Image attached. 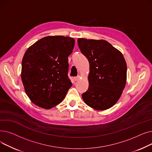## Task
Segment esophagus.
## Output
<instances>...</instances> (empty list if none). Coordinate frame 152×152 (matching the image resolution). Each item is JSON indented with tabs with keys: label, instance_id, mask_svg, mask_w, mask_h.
<instances>
[{
	"label": "esophagus",
	"instance_id": "34e87169",
	"mask_svg": "<svg viewBox=\"0 0 152 152\" xmlns=\"http://www.w3.org/2000/svg\"><path fill=\"white\" fill-rule=\"evenodd\" d=\"M79 78H80V76H78L75 77H74V79H75V81H77L79 80Z\"/></svg>",
	"mask_w": 152,
	"mask_h": 152
}]
</instances>
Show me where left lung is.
I'll list each match as a JSON object with an SVG mask.
<instances>
[{"label":"left lung","instance_id":"left-lung-1","mask_svg":"<svg viewBox=\"0 0 152 152\" xmlns=\"http://www.w3.org/2000/svg\"><path fill=\"white\" fill-rule=\"evenodd\" d=\"M77 44L90 65L89 88L82 94L83 99L95 110L108 109L118 102L126 85L123 55L104 40L79 38Z\"/></svg>","mask_w":152,"mask_h":152}]
</instances>
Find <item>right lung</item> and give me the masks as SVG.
Wrapping results in <instances>:
<instances>
[{
  "mask_svg": "<svg viewBox=\"0 0 152 152\" xmlns=\"http://www.w3.org/2000/svg\"><path fill=\"white\" fill-rule=\"evenodd\" d=\"M73 38L62 36L42 38L26 50L21 62V80L35 105L45 109L57 105L72 86L68 56L74 49Z\"/></svg>",
  "mask_w": 152,
  "mask_h": 152,
  "instance_id": "1",
  "label": "right lung"
}]
</instances>
